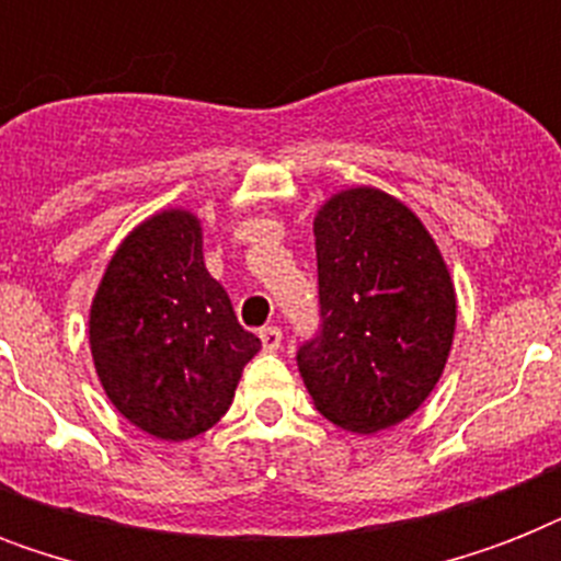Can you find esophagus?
Wrapping results in <instances>:
<instances>
[{
	"instance_id": "obj_1",
	"label": "esophagus",
	"mask_w": 561,
	"mask_h": 561,
	"mask_svg": "<svg viewBox=\"0 0 561 561\" xmlns=\"http://www.w3.org/2000/svg\"><path fill=\"white\" fill-rule=\"evenodd\" d=\"M259 337H262V346L267 352H276L282 346V329H279V325H264L262 332H259Z\"/></svg>"
}]
</instances>
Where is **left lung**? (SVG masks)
I'll return each mask as SVG.
<instances>
[{"label":"left lung","mask_w":561,"mask_h":561,"mask_svg":"<svg viewBox=\"0 0 561 561\" xmlns=\"http://www.w3.org/2000/svg\"><path fill=\"white\" fill-rule=\"evenodd\" d=\"M323 332L297 355L314 408L352 434L413 416L443 378L457 294L416 211L375 186L332 194L314 215Z\"/></svg>","instance_id":"8db88e82"}]
</instances>
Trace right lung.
<instances>
[{
  "instance_id": "right-lung-1",
  "label": "right lung",
  "mask_w": 561,
  "mask_h": 561,
  "mask_svg": "<svg viewBox=\"0 0 561 561\" xmlns=\"http://www.w3.org/2000/svg\"><path fill=\"white\" fill-rule=\"evenodd\" d=\"M262 350L203 262L192 209H160L125 236L90 306V352L113 408L145 434L209 431Z\"/></svg>"
}]
</instances>
